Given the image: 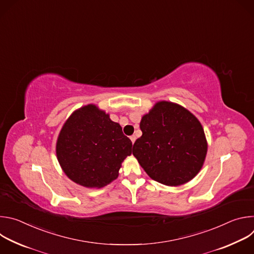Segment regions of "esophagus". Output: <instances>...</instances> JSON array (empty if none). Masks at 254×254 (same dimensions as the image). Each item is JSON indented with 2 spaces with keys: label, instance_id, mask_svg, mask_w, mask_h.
Here are the masks:
<instances>
[{
  "label": "esophagus",
  "instance_id": "1",
  "mask_svg": "<svg viewBox=\"0 0 254 254\" xmlns=\"http://www.w3.org/2000/svg\"><path fill=\"white\" fill-rule=\"evenodd\" d=\"M129 138H130V140H131V142H132V143L135 141V135H131Z\"/></svg>",
  "mask_w": 254,
  "mask_h": 254
}]
</instances>
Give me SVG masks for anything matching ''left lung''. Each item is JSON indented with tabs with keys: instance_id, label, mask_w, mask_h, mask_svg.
I'll use <instances>...</instances> for the list:
<instances>
[{
	"instance_id": "left-lung-1",
	"label": "left lung",
	"mask_w": 254,
	"mask_h": 254,
	"mask_svg": "<svg viewBox=\"0 0 254 254\" xmlns=\"http://www.w3.org/2000/svg\"><path fill=\"white\" fill-rule=\"evenodd\" d=\"M142 132L132 155L153 180L176 187L188 183L202 169L208 143L199 120L187 108L158 101L143 115Z\"/></svg>"
}]
</instances>
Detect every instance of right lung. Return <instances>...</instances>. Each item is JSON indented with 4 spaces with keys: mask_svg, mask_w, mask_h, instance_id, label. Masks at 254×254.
I'll use <instances>...</instances> for the list:
<instances>
[{
    "mask_svg": "<svg viewBox=\"0 0 254 254\" xmlns=\"http://www.w3.org/2000/svg\"><path fill=\"white\" fill-rule=\"evenodd\" d=\"M132 143L120 124L95 104L84 105L64 123L56 156L64 174L85 188H102L119 177Z\"/></svg>",
    "mask_w": 254,
    "mask_h": 254,
    "instance_id": "right-lung-1",
    "label": "right lung"
}]
</instances>
